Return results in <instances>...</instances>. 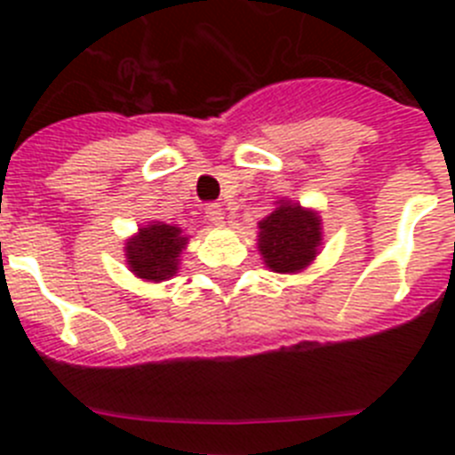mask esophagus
I'll return each mask as SVG.
<instances>
[{"label":"esophagus","instance_id":"obj_1","mask_svg":"<svg viewBox=\"0 0 455 455\" xmlns=\"http://www.w3.org/2000/svg\"><path fill=\"white\" fill-rule=\"evenodd\" d=\"M204 214H207L209 223H214V225H223V219H225V214H223V207H220L219 203H212V204H207V209H204Z\"/></svg>","mask_w":455,"mask_h":455}]
</instances>
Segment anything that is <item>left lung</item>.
<instances>
[{"label":"left lung","mask_w":455,"mask_h":455,"mask_svg":"<svg viewBox=\"0 0 455 455\" xmlns=\"http://www.w3.org/2000/svg\"><path fill=\"white\" fill-rule=\"evenodd\" d=\"M257 228V248L273 273L305 271L323 246L321 216L296 200H277L275 209Z\"/></svg>","instance_id":"obj_1"}]
</instances>
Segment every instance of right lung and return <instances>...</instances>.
Here are the masks:
<instances>
[{
    "label": "right lung",
    "mask_w": 455,
    "mask_h": 455,
    "mask_svg": "<svg viewBox=\"0 0 455 455\" xmlns=\"http://www.w3.org/2000/svg\"><path fill=\"white\" fill-rule=\"evenodd\" d=\"M187 243L188 235L182 228L152 220L124 241V262L140 280L164 283L180 271V257Z\"/></svg>",
    "instance_id": "right-lung-1"
}]
</instances>
